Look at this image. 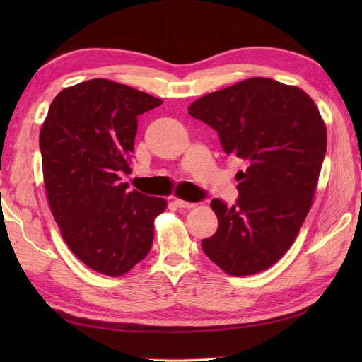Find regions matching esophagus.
<instances>
[{"instance_id":"esophagus-1","label":"esophagus","mask_w":362,"mask_h":362,"mask_svg":"<svg viewBox=\"0 0 362 362\" xmlns=\"http://www.w3.org/2000/svg\"><path fill=\"white\" fill-rule=\"evenodd\" d=\"M174 204L179 206V209H194V206H196V204L182 201V199H174Z\"/></svg>"}]
</instances>
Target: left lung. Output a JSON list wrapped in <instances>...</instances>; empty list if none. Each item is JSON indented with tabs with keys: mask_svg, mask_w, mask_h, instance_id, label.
<instances>
[{
	"mask_svg": "<svg viewBox=\"0 0 362 362\" xmlns=\"http://www.w3.org/2000/svg\"><path fill=\"white\" fill-rule=\"evenodd\" d=\"M188 113L247 165L236 174V204L211 201L219 226L202 240L205 255L235 276L264 271L289 250L313 205L327 152L319 109L298 87L252 78L199 98Z\"/></svg>",
	"mask_w": 362,
	"mask_h": 362,
	"instance_id": "1",
	"label": "left lung"
}]
</instances>
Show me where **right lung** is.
Here are the masks:
<instances>
[{
	"instance_id": "add662e5",
	"label": "right lung",
	"mask_w": 362,
	"mask_h": 362,
	"mask_svg": "<svg viewBox=\"0 0 362 362\" xmlns=\"http://www.w3.org/2000/svg\"><path fill=\"white\" fill-rule=\"evenodd\" d=\"M161 99L109 79L68 87L54 98L40 130L43 180L52 216L83 264L119 276L148 255L161 197L121 182L129 174L136 117Z\"/></svg>"
}]
</instances>
